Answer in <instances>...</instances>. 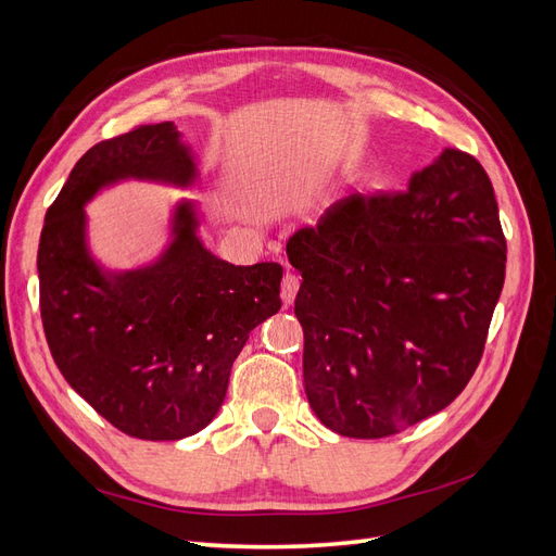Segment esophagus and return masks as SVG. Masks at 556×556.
Listing matches in <instances>:
<instances>
[{
  "label": "esophagus",
  "mask_w": 556,
  "mask_h": 556,
  "mask_svg": "<svg viewBox=\"0 0 556 556\" xmlns=\"http://www.w3.org/2000/svg\"><path fill=\"white\" fill-rule=\"evenodd\" d=\"M296 292H299V276L296 274H292V271H288L282 276V280H280V296H282V304L285 306H290L292 301H294V296H296Z\"/></svg>",
  "instance_id": "1"
}]
</instances>
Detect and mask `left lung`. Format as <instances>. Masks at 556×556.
<instances>
[{"label": "left lung", "instance_id": "left-lung-1", "mask_svg": "<svg viewBox=\"0 0 556 556\" xmlns=\"http://www.w3.org/2000/svg\"><path fill=\"white\" fill-rule=\"evenodd\" d=\"M492 180L445 148L406 190L350 197L288 241L319 422L384 439L462 394L506 280Z\"/></svg>", "mask_w": 556, "mask_h": 556}]
</instances>
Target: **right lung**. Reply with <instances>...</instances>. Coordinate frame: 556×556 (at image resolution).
<instances>
[{"mask_svg":"<svg viewBox=\"0 0 556 556\" xmlns=\"http://www.w3.org/2000/svg\"><path fill=\"white\" fill-rule=\"evenodd\" d=\"M127 176L192 182L174 123L139 125L76 162L39 241L41 323L60 374L106 422L141 441H178L217 415L250 331L280 311L282 266L217 260L185 204L160 262L102 274L86 250L83 204Z\"/></svg>","mask_w":556,"mask_h":556,"instance_id":"1","label":"right lung"}]
</instances>
